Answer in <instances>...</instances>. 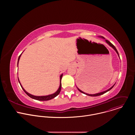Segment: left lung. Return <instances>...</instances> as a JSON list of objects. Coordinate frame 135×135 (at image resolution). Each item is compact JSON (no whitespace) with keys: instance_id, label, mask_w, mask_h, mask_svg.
I'll return each instance as SVG.
<instances>
[{"instance_id":"1","label":"left lung","mask_w":135,"mask_h":135,"mask_svg":"<svg viewBox=\"0 0 135 135\" xmlns=\"http://www.w3.org/2000/svg\"><path fill=\"white\" fill-rule=\"evenodd\" d=\"M99 37H100V38H103V39H105V38L104 37H102V36H98ZM105 42L110 46V47H112L115 51V52H117V53L118 54V56H119V57H120V56H119V53H118V51H117V49L115 48V47L109 42V41H108V40H105ZM115 83L112 86V87H110L109 89H108V90H106V91H103V92H99V93H95V94H88V93H85L84 92H83V91H81L80 89H79L78 87H77V88L78 89V90H79V91H80L81 92H82V93H84V94H85L86 95H89V96H91V97H96V96H98V95H102V94H104L105 93H106V92H108V91H109L110 90H111L113 88V86L115 85Z\"/></svg>"}]
</instances>
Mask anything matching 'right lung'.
Here are the masks:
<instances>
[{
    "label": "right lung",
    "instance_id": "obj_1",
    "mask_svg": "<svg viewBox=\"0 0 135 135\" xmlns=\"http://www.w3.org/2000/svg\"><path fill=\"white\" fill-rule=\"evenodd\" d=\"M22 54H20V55L18 56V61H17V66H18V62H19V60H20V57H21V55ZM63 76V74H62L60 76V86L59 87V89H57V90L54 92V93L53 94H49V95H42V96H37V95H32V94H31L30 93H29L28 92H27L25 89L23 88V86H22V85L20 83V81H19V79L18 78V82L19 83H20L21 88H22V89L23 90V91H25V92L29 96V97H30V98L33 99H35V100H40V101H46V100H51L54 98H55V97H56V96L58 95L60 92V91H61V79H62V77Z\"/></svg>",
    "mask_w": 135,
    "mask_h": 135
}]
</instances>
